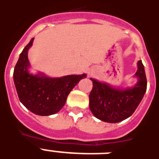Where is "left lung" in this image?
<instances>
[{"label":"left lung","instance_id":"1","mask_svg":"<svg viewBox=\"0 0 159 159\" xmlns=\"http://www.w3.org/2000/svg\"><path fill=\"white\" fill-rule=\"evenodd\" d=\"M134 77L135 86L125 89L114 88L110 85L91 78L93 83L89 95V107L95 117L108 123H117L132 116L143 99L147 89L144 67L138 62Z\"/></svg>","mask_w":159,"mask_h":159}]
</instances>
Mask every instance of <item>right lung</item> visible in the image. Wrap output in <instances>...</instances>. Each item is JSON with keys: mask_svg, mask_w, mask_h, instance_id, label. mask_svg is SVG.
Returning a JSON list of instances; mask_svg holds the SVG:
<instances>
[{"mask_svg": "<svg viewBox=\"0 0 159 159\" xmlns=\"http://www.w3.org/2000/svg\"><path fill=\"white\" fill-rule=\"evenodd\" d=\"M34 38L20 54L14 69V82L20 102L29 111L38 116H51L61 110L73 87L86 74L48 77L43 73L29 72L28 51Z\"/></svg>", "mask_w": 159, "mask_h": 159, "instance_id": "obj_1", "label": "right lung"}]
</instances>
